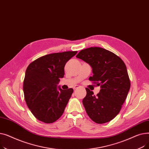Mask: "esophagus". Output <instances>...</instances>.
<instances>
[{
    "instance_id": "obj_1",
    "label": "esophagus",
    "mask_w": 149,
    "mask_h": 149,
    "mask_svg": "<svg viewBox=\"0 0 149 149\" xmlns=\"http://www.w3.org/2000/svg\"><path fill=\"white\" fill-rule=\"evenodd\" d=\"M79 88V86H75L74 87V89H77V88Z\"/></svg>"
}]
</instances>
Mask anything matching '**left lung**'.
I'll use <instances>...</instances> for the list:
<instances>
[{
    "instance_id": "1",
    "label": "left lung",
    "mask_w": 149,
    "mask_h": 149,
    "mask_svg": "<svg viewBox=\"0 0 149 149\" xmlns=\"http://www.w3.org/2000/svg\"><path fill=\"white\" fill-rule=\"evenodd\" d=\"M76 57L92 67L93 76L89 80L101 88L96 96L86 88L83 104L87 114L98 124L111 121L119 113L130 88L126 65L114 53L99 47L81 50Z\"/></svg>"
}]
</instances>
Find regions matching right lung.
<instances>
[{"label":"right lung","instance_id":"right-lung-1","mask_svg":"<svg viewBox=\"0 0 149 149\" xmlns=\"http://www.w3.org/2000/svg\"><path fill=\"white\" fill-rule=\"evenodd\" d=\"M77 51L46 55L28 65L23 81L26 104L36 118L45 123H52L63 113L73 89L57 87L65 75L66 62Z\"/></svg>","mask_w":149,"mask_h":149}]
</instances>
